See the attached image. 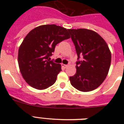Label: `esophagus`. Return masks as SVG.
<instances>
[{"mask_svg":"<svg viewBox=\"0 0 124 124\" xmlns=\"http://www.w3.org/2000/svg\"><path fill=\"white\" fill-rule=\"evenodd\" d=\"M61 66H62V67H63L64 68H66L68 66V65H66V64H61Z\"/></svg>","mask_w":124,"mask_h":124,"instance_id":"1","label":"esophagus"}]
</instances>
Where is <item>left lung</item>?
<instances>
[{"mask_svg": "<svg viewBox=\"0 0 124 124\" xmlns=\"http://www.w3.org/2000/svg\"><path fill=\"white\" fill-rule=\"evenodd\" d=\"M68 30L78 55L76 73L70 77L71 84L80 91L94 90L104 81L110 68L111 53L109 46L94 31L85 28Z\"/></svg>", "mask_w": 124, "mask_h": 124, "instance_id": "left-lung-1", "label": "left lung"}]
</instances>
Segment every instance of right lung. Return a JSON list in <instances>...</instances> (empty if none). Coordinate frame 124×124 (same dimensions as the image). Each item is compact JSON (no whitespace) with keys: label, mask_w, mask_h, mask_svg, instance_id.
Masks as SVG:
<instances>
[{"label":"right lung","mask_w":124,"mask_h":124,"mask_svg":"<svg viewBox=\"0 0 124 124\" xmlns=\"http://www.w3.org/2000/svg\"><path fill=\"white\" fill-rule=\"evenodd\" d=\"M70 38L67 30L54 24L41 25L27 34L19 47L18 63L30 86L42 90L55 83L61 64L50 61V56L58 43Z\"/></svg>","instance_id":"1"}]
</instances>
